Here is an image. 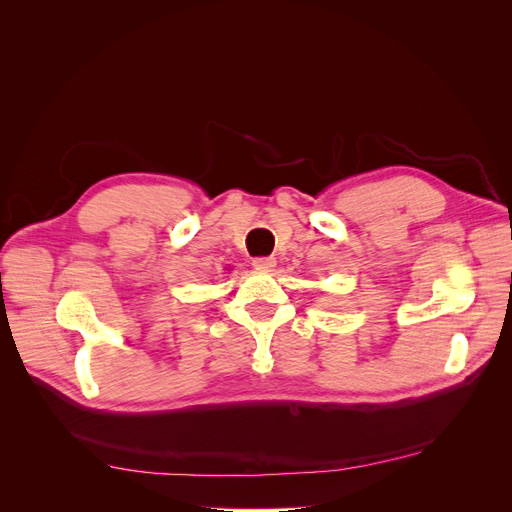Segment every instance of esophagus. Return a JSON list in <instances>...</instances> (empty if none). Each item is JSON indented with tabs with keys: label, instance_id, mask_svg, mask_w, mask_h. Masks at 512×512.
<instances>
[{
	"label": "esophagus",
	"instance_id": "1",
	"mask_svg": "<svg viewBox=\"0 0 512 512\" xmlns=\"http://www.w3.org/2000/svg\"><path fill=\"white\" fill-rule=\"evenodd\" d=\"M253 267L255 270H274L276 267V259L274 257H255L253 259Z\"/></svg>",
	"mask_w": 512,
	"mask_h": 512
}]
</instances>
